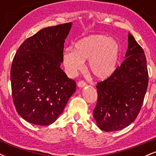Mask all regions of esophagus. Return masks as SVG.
<instances>
[{
    "instance_id": "obj_1",
    "label": "esophagus",
    "mask_w": 156,
    "mask_h": 156,
    "mask_svg": "<svg viewBox=\"0 0 156 156\" xmlns=\"http://www.w3.org/2000/svg\"><path fill=\"white\" fill-rule=\"evenodd\" d=\"M87 83H86V82L84 81V80H80V81L78 83V87H80V88H81V87H86V86H87Z\"/></svg>"
}]
</instances>
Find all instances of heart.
<instances>
[{
  "label": "heart",
  "instance_id": "obj_1",
  "mask_svg": "<svg viewBox=\"0 0 156 156\" xmlns=\"http://www.w3.org/2000/svg\"><path fill=\"white\" fill-rule=\"evenodd\" d=\"M120 45L116 39L105 34H92L79 39L74 49L64 52L63 62L68 73L76 74L88 61V69L99 80L108 78L115 72L120 55Z\"/></svg>",
  "mask_w": 156,
  "mask_h": 156
}]
</instances>
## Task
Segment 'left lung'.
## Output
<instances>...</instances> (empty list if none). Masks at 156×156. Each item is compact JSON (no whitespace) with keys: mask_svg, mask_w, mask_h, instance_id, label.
Segmentation results:
<instances>
[{"mask_svg":"<svg viewBox=\"0 0 156 156\" xmlns=\"http://www.w3.org/2000/svg\"><path fill=\"white\" fill-rule=\"evenodd\" d=\"M125 59L110 77L98 83V101L93 115L106 132L124 129L137 117L148 85L145 54L131 34Z\"/></svg>","mask_w":156,"mask_h":156,"instance_id":"1","label":"left lung"}]
</instances>
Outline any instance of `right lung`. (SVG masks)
<instances>
[{"mask_svg": "<svg viewBox=\"0 0 156 156\" xmlns=\"http://www.w3.org/2000/svg\"><path fill=\"white\" fill-rule=\"evenodd\" d=\"M71 27L67 23L43 28L16 52L11 67L12 98L19 115L28 122H54L76 92V81L60 67Z\"/></svg>", "mask_w": 156, "mask_h": 156, "instance_id": "1", "label": "right lung"}]
</instances>
